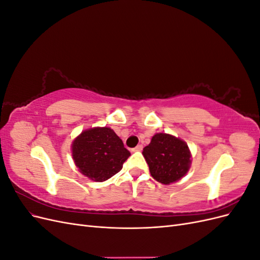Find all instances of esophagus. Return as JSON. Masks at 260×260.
Listing matches in <instances>:
<instances>
[{"label": "esophagus", "instance_id": "obj_1", "mask_svg": "<svg viewBox=\"0 0 260 260\" xmlns=\"http://www.w3.org/2000/svg\"><path fill=\"white\" fill-rule=\"evenodd\" d=\"M142 148H143V146L140 144V145L136 146L135 148H132V152H140V151H142Z\"/></svg>", "mask_w": 260, "mask_h": 260}]
</instances>
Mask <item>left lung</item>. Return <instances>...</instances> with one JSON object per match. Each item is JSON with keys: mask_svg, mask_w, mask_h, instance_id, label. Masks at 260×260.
I'll list each match as a JSON object with an SVG mask.
<instances>
[{"mask_svg": "<svg viewBox=\"0 0 260 260\" xmlns=\"http://www.w3.org/2000/svg\"><path fill=\"white\" fill-rule=\"evenodd\" d=\"M142 154L152 177L162 184L177 182L191 167L192 156L187 144L167 133H156Z\"/></svg>", "mask_w": 260, "mask_h": 260, "instance_id": "left-lung-1", "label": "left lung"}]
</instances>
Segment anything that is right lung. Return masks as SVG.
<instances>
[{
	"label": "right lung",
	"mask_w": 260,
	"mask_h": 260,
	"mask_svg": "<svg viewBox=\"0 0 260 260\" xmlns=\"http://www.w3.org/2000/svg\"><path fill=\"white\" fill-rule=\"evenodd\" d=\"M73 159L81 174L103 182L115 176L130 152L113 129L96 127L82 131L72 144Z\"/></svg>",
	"instance_id": "1"
}]
</instances>
